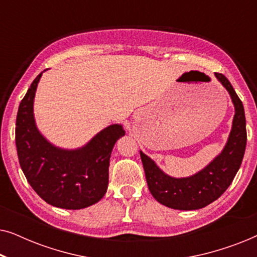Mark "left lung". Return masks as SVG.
Wrapping results in <instances>:
<instances>
[{"label":"left lung","instance_id":"obj_1","mask_svg":"<svg viewBox=\"0 0 257 257\" xmlns=\"http://www.w3.org/2000/svg\"><path fill=\"white\" fill-rule=\"evenodd\" d=\"M215 76L229 92L235 106L233 128L222 153L193 177L175 179L165 174L152 159L140 152L151 194L170 208L193 210L215 201L229 187L243 159L247 144L243 105L229 80L220 72H215Z\"/></svg>","mask_w":257,"mask_h":257}]
</instances>
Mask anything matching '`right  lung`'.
<instances>
[{"instance_id": "1", "label": "right lung", "mask_w": 257, "mask_h": 257, "mask_svg": "<svg viewBox=\"0 0 257 257\" xmlns=\"http://www.w3.org/2000/svg\"><path fill=\"white\" fill-rule=\"evenodd\" d=\"M41 76L31 83L17 112L15 142L21 168L34 191L49 205L85 208L106 193L112 149L125 131L120 125H111L83 149H56L41 136L34 120V97Z\"/></svg>"}]
</instances>
